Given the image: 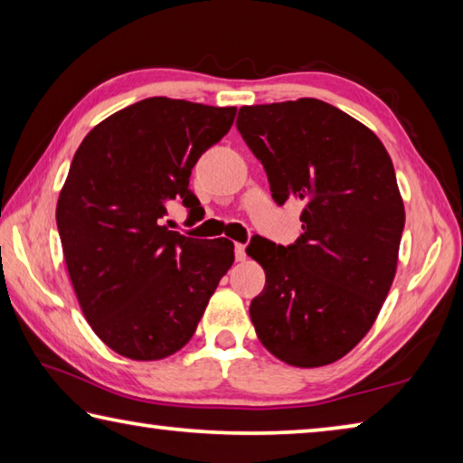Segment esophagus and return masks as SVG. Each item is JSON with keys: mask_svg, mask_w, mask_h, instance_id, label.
<instances>
[{"mask_svg": "<svg viewBox=\"0 0 463 463\" xmlns=\"http://www.w3.org/2000/svg\"><path fill=\"white\" fill-rule=\"evenodd\" d=\"M234 257H237V261L247 260V250H245V245H242V242H237V245H234Z\"/></svg>", "mask_w": 463, "mask_h": 463, "instance_id": "34e87169", "label": "esophagus"}]
</instances>
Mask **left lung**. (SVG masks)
Returning <instances> with one entry per match:
<instances>
[{"label": "left lung", "mask_w": 463, "mask_h": 463, "mask_svg": "<svg viewBox=\"0 0 463 463\" xmlns=\"http://www.w3.org/2000/svg\"><path fill=\"white\" fill-rule=\"evenodd\" d=\"M237 128L273 200L304 202L294 245L247 249L265 269L249 307L255 333L289 365L333 364L370 331L394 279L404 231L394 165L370 128L315 98L242 106Z\"/></svg>", "instance_id": "obj_1"}]
</instances>
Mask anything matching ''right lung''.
Instances as JSON below:
<instances>
[{
  "mask_svg": "<svg viewBox=\"0 0 463 463\" xmlns=\"http://www.w3.org/2000/svg\"><path fill=\"white\" fill-rule=\"evenodd\" d=\"M234 114L146 98L99 122L77 148L57 202L62 255L85 318L116 354L174 355L231 269V241L184 237L163 216L171 200L200 208L187 187L192 169Z\"/></svg>",
  "mask_w": 463,
  "mask_h": 463,
  "instance_id": "1",
  "label": "right lung"
}]
</instances>
